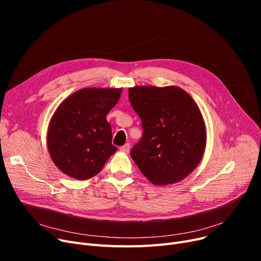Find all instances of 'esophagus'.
I'll return each instance as SVG.
<instances>
[{"instance_id": "34e87169", "label": "esophagus", "mask_w": 261, "mask_h": 261, "mask_svg": "<svg viewBox=\"0 0 261 261\" xmlns=\"http://www.w3.org/2000/svg\"><path fill=\"white\" fill-rule=\"evenodd\" d=\"M119 150H120V152H123V153H129V151H130V144H126V145L121 146V147L119 148Z\"/></svg>"}]
</instances>
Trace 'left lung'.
<instances>
[{
    "instance_id": "1",
    "label": "left lung",
    "mask_w": 261,
    "mask_h": 261,
    "mask_svg": "<svg viewBox=\"0 0 261 261\" xmlns=\"http://www.w3.org/2000/svg\"><path fill=\"white\" fill-rule=\"evenodd\" d=\"M129 99L144 130L131 150L134 163L154 185L185 179L200 164L206 146V127L196 101L175 86L133 87Z\"/></svg>"
}]
</instances>
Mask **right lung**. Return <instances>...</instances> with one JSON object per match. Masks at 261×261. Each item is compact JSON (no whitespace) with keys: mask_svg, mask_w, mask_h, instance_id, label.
Segmentation results:
<instances>
[{"mask_svg":"<svg viewBox=\"0 0 261 261\" xmlns=\"http://www.w3.org/2000/svg\"><path fill=\"white\" fill-rule=\"evenodd\" d=\"M121 92V88H84L58 106L48 123L46 144L51 161L63 173L89 180L115 153L107 114Z\"/></svg>","mask_w":261,"mask_h":261,"instance_id":"obj_1","label":"right lung"}]
</instances>
